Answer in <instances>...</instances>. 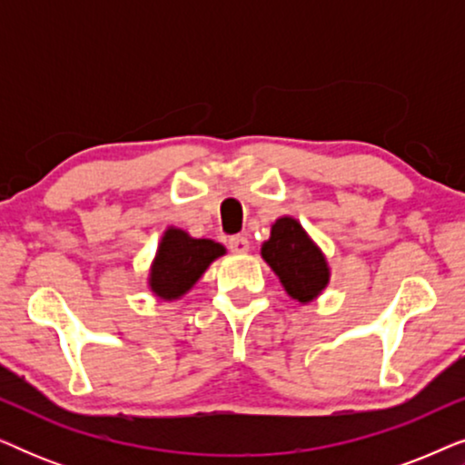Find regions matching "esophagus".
Wrapping results in <instances>:
<instances>
[{"instance_id":"34e87169","label":"esophagus","mask_w":465,"mask_h":465,"mask_svg":"<svg viewBox=\"0 0 465 465\" xmlns=\"http://www.w3.org/2000/svg\"><path fill=\"white\" fill-rule=\"evenodd\" d=\"M228 247H231V252L234 253H247L250 252V241H247L243 234H232V237L228 239Z\"/></svg>"}]
</instances>
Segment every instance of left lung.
I'll use <instances>...</instances> for the list:
<instances>
[{
	"label": "left lung",
	"mask_w": 465,
	"mask_h": 465,
	"mask_svg": "<svg viewBox=\"0 0 465 465\" xmlns=\"http://www.w3.org/2000/svg\"><path fill=\"white\" fill-rule=\"evenodd\" d=\"M262 258L275 271L285 292L302 304L315 301L330 282L322 250L290 215L271 226V239L262 243Z\"/></svg>",
	"instance_id": "8db88e82"
}]
</instances>
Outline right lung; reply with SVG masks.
<instances>
[{"instance_id":"add662e5","label":"right lung","mask_w":465,"mask_h":465,"mask_svg":"<svg viewBox=\"0 0 465 465\" xmlns=\"http://www.w3.org/2000/svg\"><path fill=\"white\" fill-rule=\"evenodd\" d=\"M224 253V245L212 239H193L186 231L167 228L150 269V290L163 301H175L199 282L215 258Z\"/></svg>"}]
</instances>
